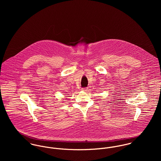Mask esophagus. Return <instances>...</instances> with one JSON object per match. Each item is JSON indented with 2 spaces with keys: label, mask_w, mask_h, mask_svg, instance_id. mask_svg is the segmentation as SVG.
I'll list each match as a JSON object with an SVG mask.
<instances>
[{
  "label": "esophagus",
  "mask_w": 161,
  "mask_h": 161,
  "mask_svg": "<svg viewBox=\"0 0 161 161\" xmlns=\"http://www.w3.org/2000/svg\"><path fill=\"white\" fill-rule=\"evenodd\" d=\"M81 90H82V91L86 92V91H87V88H82Z\"/></svg>",
  "instance_id": "1"
}]
</instances>
